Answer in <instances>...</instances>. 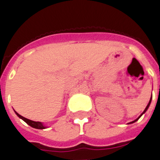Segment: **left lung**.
I'll list each match as a JSON object with an SVG mask.
<instances>
[{
  "mask_svg": "<svg viewBox=\"0 0 160 160\" xmlns=\"http://www.w3.org/2000/svg\"><path fill=\"white\" fill-rule=\"evenodd\" d=\"M152 97H151V98H150V101H149V102H148V106H147V107H146V108H145V110H144V111H143V112H142V114H140V115H139V116H138V118H136V119H135V120H134V121H132V122H129V123H128V124H131V123H134V122H136L137 120H138V118H140V117H141V116H142V114H145V112H146V111H148V108H149L150 105H151V102H152Z\"/></svg>",
  "mask_w": 160,
  "mask_h": 160,
  "instance_id": "left-lung-1",
  "label": "left lung"
}]
</instances>
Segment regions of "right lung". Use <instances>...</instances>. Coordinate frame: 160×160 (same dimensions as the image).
Masks as SVG:
<instances>
[{
  "instance_id": "right-lung-1",
  "label": "right lung",
  "mask_w": 160,
  "mask_h": 160,
  "mask_svg": "<svg viewBox=\"0 0 160 160\" xmlns=\"http://www.w3.org/2000/svg\"><path fill=\"white\" fill-rule=\"evenodd\" d=\"M15 113H16V114L18 115V117H19L20 118H22L23 121H25V122H26L28 125H29L30 127H32V128H36V129H40V130L46 129V128H47V127H46V126L44 125L43 122H35V121H32V120L28 119V118H25V117L22 116L21 114H19L18 112H16V111H15Z\"/></svg>"
}]
</instances>
